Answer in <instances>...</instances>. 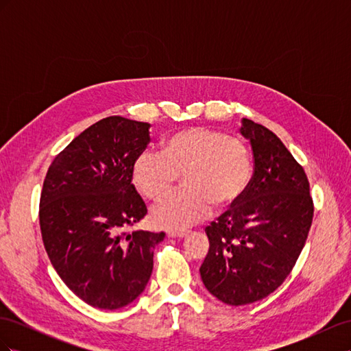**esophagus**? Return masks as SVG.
I'll use <instances>...</instances> for the list:
<instances>
[{
    "label": "esophagus",
    "mask_w": 351,
    "mask_h": 351,
    "mask_svg": "<svg viewBox=\"0 0 351 351\" xmlns=\"http://www.w3.org/2000/svg\"><path fill=\"white\" fill-rule=\"evenodd\" d=\"M187 232L189 231H186V230H168L167 236L168 237H184V236H187Z\"/></svg>",
    "instance_id": "34e87169"
}]
</instances>
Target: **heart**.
I'll list each match as a JSON object with an SVG mask.
<instances>
[{"mask_svg": "<svg viewBox=\"0 0 351 351\" xmlns=\"http://www.w3.org/2000/svg\"><path fill=\"white\" fill-rule=\"evenodd\" d=\"M252 156L237 137L192 127L169 134L162 152L143 151L132 167V183L145 199L156 200L183 174L182 192L169 193L152 209L158 227L182 230L205 218L210 204L227 208L244 193L252 178Z\"/></svg>", "mask_w": 351, "mask_h": 351, "instance_id": "1", "label": "heart"}]
</instances>
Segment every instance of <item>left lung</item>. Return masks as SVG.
I'll return each mask as SVG.
<instances>
[{
    "label": "left lung",
    "mask_w": 351,
    "mask_h": 351,
    "mask_svg": "<svg viewBox=\"0 0 351 351\" xmlns=\"http://www.w3.org/2000/svg\"><path fill=\"white\" fill-rule=\"evenodd\" d=\"M253 154V177L237 204L205 228L209 250L200 265L208 291L231 306L274 293L300 256L313 202L304 169L267 127L241 120Z\"/></svg>",
    "instance_id": "obj_1"
}]
</instances>
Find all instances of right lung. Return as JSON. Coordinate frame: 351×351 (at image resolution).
Here are the masks:
<instances>
[{
	"label": "right lung",
	"mask_w": 351,
	"mask_h": 351,
	"mask_svg": "<svg viewBox=\"0 0 351 351\" xmlns=\"http://www.w3.org/2000/svg\"><path fill=\"white\" fill-rule=\"evenodd\" d=\"M149 123L112 115L92 124L48 168L39 222L48 258L83 302L115 311L146 289L165 232L129 231L146 215L132 167L149 143Z\"/></svg>",
	"instance_id": "1"
}]
</instances>
